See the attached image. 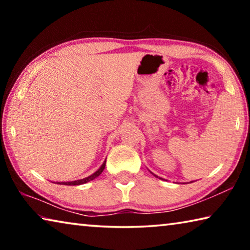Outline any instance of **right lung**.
Wrapping results in <instances>:
<instances>
[{"label":"right lung","mask_w":250,"mask_h":250,"mask_svg":"<svg viewBox=\"0 0 250 250\" xmlns=\"http://www.w3.org/2000/svg\"><path fill=\"white\" fill-rule=\"evenodd\" d=\"M104 167H105V161L104 162L103 166L100 167V168L98 171H96L94 174H91L90 176L88 177H84L83 180H77V181H73V182H58V184H62V185H80V184H84V183H88V182H90L92 180H95L96 177H98L103 171L104 170Z\"/></svg>","instance_id":"1"}]
</instances>
